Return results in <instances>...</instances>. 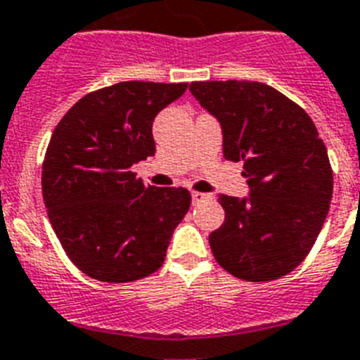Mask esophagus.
Instances as JSON below:
<instances>
[{
  "label": "esophagus",
  "mask_w": 360,
  "mask_h": 360,
  "mask_svg": "<svg viewBox=\"0 0 360 360\" xmlns=\"http://www.w3.org/2000/svg\"><path fill=\"white\" fill-rule=\"evenodd\" d=\"M191 198H193V204H200V202H204V200H210V198H212V195H207V193H200V191H193Z\"/></svg>",
  "instance_id": "34e87169"
}]
</instances>
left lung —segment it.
Instances as JSON below:
<instances>
[{
	"mask_svg": "<svg viewBox=\"0 0 360 360\" xmlns=\"http://www.w3.org/2000/svg\"><path fill=\"white\" fill-rule=\"evenodd\" d=\"M221 121L224 158L243 162L250 197L219 195L224 222L210 233L213 257L245 281L292 272L313 248L333 197L328 148L300 105L263 82L189 86Z\"/></svg>",
	"mask_w": 360,
	"mask_h": 360,
	"instance_id": "8db88e82",
	"label": "left lung"
}]
</instances>
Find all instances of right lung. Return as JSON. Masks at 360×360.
I'll return each mask as SVG.
<instances>
[{
	"instance_id": "obj_1",
	"label": "right lung",
	"mask_w": 360,
	"mask_h": 360,
	"mask_svg": "<svg viewBox=\"0 0 360 360\" xmlns=\"http://www.w3.org/2000/svg\"><path fill=\"white\" fill-rule=\"evenodd\" d=\"M186 90V82H117L77 101L53 130L44 204L71 263L94 280L129 283L156 272L189 212L186 187L145 186L130 171L154 156V117Z\"/></svg>"
}]
</instances>
